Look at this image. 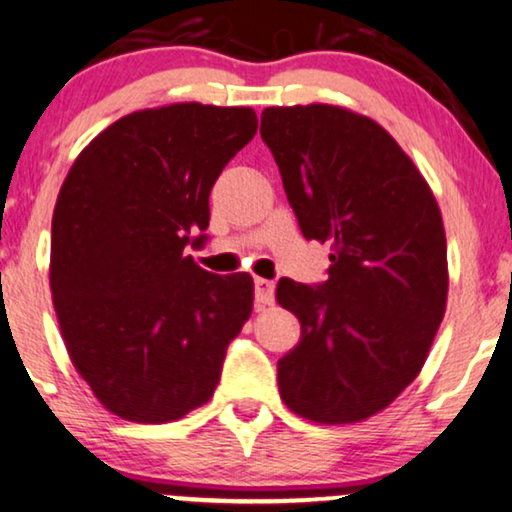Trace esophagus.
<instances>
[{
    "mask_svg": "<svg viewBox=\"0 0 512 512\" xmlns=\"http://www.w3.org/2000/svg\"><path fill=\"white\" fill-rule=\"evenodd\" d=\"M255 302L257 304L274 302V281H269V278H255Z\"/></svg>",
    "mask_w": 512,
    "mask_h": 512,
    "instance_id": "1",
    "label": "esophagus"
}]
</instances>
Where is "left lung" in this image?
<instances>
[{
  "mask_svg": "<svg viewBox=\"0 0 512 512\" xmlns=\"http://www.w3.org/2000/svg\"><path fill=\"white\" fill-rule=\"evenodd\" d=\"M262 141L307 241L331 243L323 283L281 278L300 321L278 392L314 423H359L390 406L428 359L449 271L437 200L378 122L326 103L264 108Z\"/></svg>",
  "mask_w": 512,
  "mask_h": 512,
  "instance_id": "1",
  "label": "left lung"
}]
</instances>
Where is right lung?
Listing matches in <instances>:
<instances>
[{
    "label": "right lung",
    "instance_id": "obj_1",
    "mask_svg": "<svg viewBox=\"0 0 512 512\" xmlns=\"http://www.w3.org/2000/svg\"><path fill=\"white\" fill-rule=\"evenodd\" d=\"M255 132L252 108H148L103 129L63 181L51 295L77 373L115 416L170 423L215 394L252 278L184 250L208 241L212 186Z\"/></svg>",
    "mask_w": 512,
    "mask_h": 512
}]
</instances>
